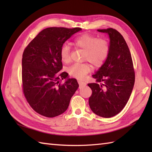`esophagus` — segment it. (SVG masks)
I'll return each mask as SVG.
<instances>
[{"mask_svg": "<svg viewBox=\"0 0 152 152\" xmlns=\"http://www.w3.org/2000/svg\"><path fill=\"white\" fill-rule=\"evenodd\" d=\"M78 83H79V86H80V87H82V86H86V82H82V81H81V80H78Z\"/></svg>", "mask_w": 152, "mask_h": 152, "instance_id": "esophagus-1", "label": "esophagus"}]
</instances>
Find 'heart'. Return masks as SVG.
I'll return each instance as SVG.
<instances>
[{"instance_id":"obj_1","label":"heart","mask_w":152,"mask_h":152,"mask_svg":"<svg viewBox=\"0 0 152 152\" xmlns=\"http://www.w3.org/2000/svg\"><path fill=\"white\" fill-rule=\"evenodd\" d=\"M72 44L76 48L84 50L83 59L88 61L94 66H100L107 59L110 52V44L105 38H98L88 33L77 37ZM61 58L63 62L70 61V49L65 44L61 50ZM91 69L88 63L74 64L68 68V72L74 78L83 79Z\"/></svg>"}]
</instances>
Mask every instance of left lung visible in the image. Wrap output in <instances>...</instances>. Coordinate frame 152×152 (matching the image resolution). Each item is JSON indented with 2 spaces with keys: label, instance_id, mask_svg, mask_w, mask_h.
Masks as SVG:
<instances>
[{
  "label": "left lung",
  "instance_id": "1",
  "mask_svg": "<svg viewBox=\"0 0 152 152\" xmlns=\"http://www.w3.org/2000/svg\"><path fill=\"white\" fill-rule=\"evenodd\" d=\"M110 37V52L104 64L92 76L95 83H88L92 90L89 104L95 114L111 118L120 112L133 91L135 74L129 49L122 35L112 28L98 29Z\"/></svg>",
  "mask_w": 152,
  "mask_h": 152
}]
</instances>
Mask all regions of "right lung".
I'll list each match as a JSON object with an SVG mask.
<instances>
[{"instance_id":"add662e5","label":"right lung","mask_w":152,"mask_h":152,"mask_svg":"<svg viewBox=\"0 0 152 152\" xmlns=\"http://www.w3.org/2000/svg\"><path fill=\"white\" fill-rule=\"evenodd\" d=\"M82 28L48 27L25 48L22 58L23 92L34 110L47 118L63 114L79 85L69 74L61 72V50L70 37ZM67 78L63 85L60 81Z\"/></svg>"}]
</instances>
